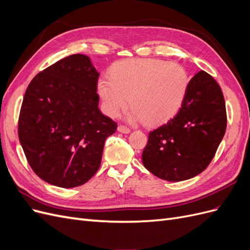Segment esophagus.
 I'll list each match as a JSON object with an SVG mask.
<instances>
[{
  "mask_svg": "<svg viewBox=\"0 0 250 250\" xmlns=\"http://www.w3.org/2000/svg\"><path fill=\"white\" fill-rule=\"evenodd\" d=\"M118 130L120 132H123V133H129L130 132V128H128L125 125H119L118 126Z\"/></svg>",
  "mask_w": 250,
  "mask_h": 250,
  "instance_id": "34e87169",
  "label": "esophagus"
}]
</instances>
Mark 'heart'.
<instances>
[{"mask_svg": "<svg viewBox=\"0 0 250 250\" xmlns=\"http://www.w3.org/2000/svg\"><path fill=\"white\" fill-rule=\"evenodd\" d=\"M97 89L105 112L118 117L127 105L147 125L168 122L179 111L190 84L183 65L161 59H128L112 63Z\"/></svg>", "mask_w": 250, "mask_h": 250, "instance_id": "heart-1", "label": "heart"}]
</instances>
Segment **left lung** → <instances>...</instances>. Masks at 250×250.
<instances>
[{
  "mask_svg": "<svg viewBox=\"0 0 250 250\" xmlns=\"http://www.w3.org/2000/svg\"><path fill=\"white\" fill-rule=\"evenodd\" d=\"M221 87L204 71L190 80L185 101L175 117L149 133L142 160L153 175L181 181L208 168L226 130Z\"/></svg>",
  "mask_w": 250,
  "mask_h": 250,
  "instance_id": "1",
  "label": "left lung"
}]
</instances>
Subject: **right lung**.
Wrapping results in <instances>:
<instances>
[{
	"label": "right lung",
	"instance_id": "add662e5",
	"mask_svg": "<svg viewBox=\"0 0 250 250\" xmlns=\"http://www.w3.org/2000/svg\"><path fill=\"white\" fill-rule=\"evenodd\" d=\"M99 73L74 54L29 83L19 117V139L37 176L60 188L85 184L99 170L104 143L117 123L100 111Z\"/></svg>",
	"mask_w": 250,
	"mask_h": 250
}]
</instances>
